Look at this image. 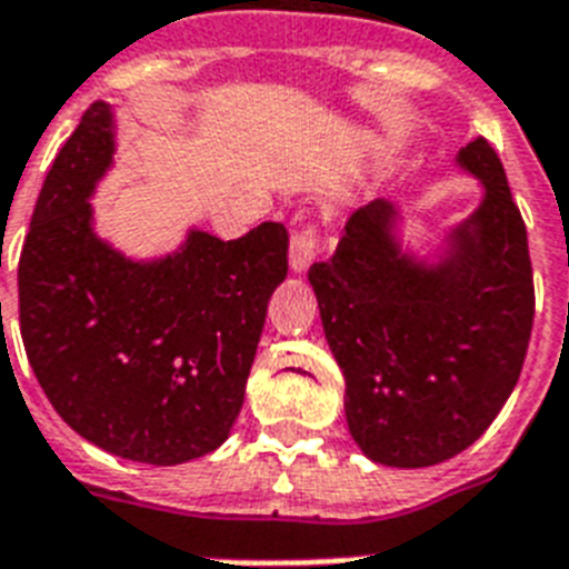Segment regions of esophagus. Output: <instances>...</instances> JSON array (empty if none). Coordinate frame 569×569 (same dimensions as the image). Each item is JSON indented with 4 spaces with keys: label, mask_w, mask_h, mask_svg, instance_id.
<instances>
[{
    "label": "esophagus",
    "mask_w": 569,
    "mask_h": 569,
    "mask_svg": "<svg viewBox=\"0 0 569 569\" xmlns=\"http://www.w3.org/2000/svg\"><path fill=\"white\" fill-rule=\"evenodd\" d=\"M316 253H318V224H303L300 230H295L292 251H289L292 269L295 271L309 269V262L316 260Z\"/></svg>",
    "instance_id": "34e87169"
}]
</instances>
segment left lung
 Segmentation results:
<instances>
[{"label": "left lung", "mask_w": 569, "mask_h": 569, "mask_svg": "<svg viewBox=\"0 0 569 569\" xmlns=\"http://www.w3.org/2000/svg\"><path fill=\"white\" fill-rule=\"evenodd\" d=\"M459 166L485 198L438 266L400 253L395 204L377 198L350 216L332 260L309 269L350 436L389 468L468 450L515 391L532 336V260L506 169L485 137Z\"/></svg>", "instance_id": "1"}]
</instances>
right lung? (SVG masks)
<instances>
[{
	"mask_svg": "<svg viewBox=\"0 0 569 569\" xmlns=\"http://www.w3.org/2000/svg\"><path fill=\"white\" fill-rule=\"evenodd\" d=\"M113 160V117L92 101L46 174L20 253V332L54 412L101 450L180 465L228 438L244 400L289 233L262 221L221 242L124 260L92 233L90 196Z\"/></svg>",
	"mask_w": 569,
	"mask_h": 569,
	"instance_id": "obj_1",
	"label": "right lung"
}]
</instances>
